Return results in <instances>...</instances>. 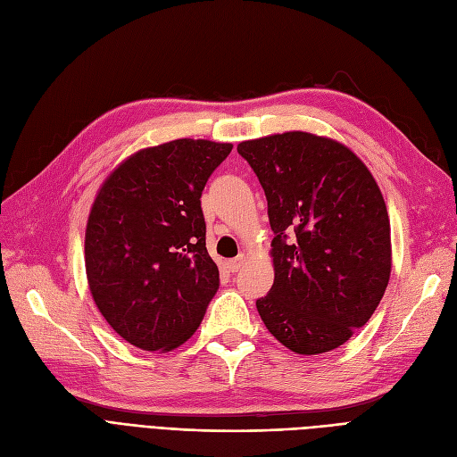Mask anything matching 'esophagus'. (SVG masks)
<instances>
[{
	"mask_svg": "<svg viewBox=\"0 0 457 457\" xmlns=\"http://www.w3.org/2000/svg\"><path fill=\"white\" fill-rule=\"evenodd\" d=\"M227 264H228V270H230V272H238L240 269H244V264H245V255H244V253H240L238 257L232 259V261H228Z\"/></svg>",
	"mask_w": 457,
	"mask_h": 457,
	"instance_id": "obj_1",
	"label": "esophagus"
}]
</instances>
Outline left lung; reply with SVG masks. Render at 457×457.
I'll use <instances>...</instances> for the list:
<instances>
[{
    "label": "left lung",
    "instance_id": "left-lung-1",
    "mask_svg": "<svg viewBox=\"0 0 457 457\" xmlns=\"http://www.w3.org/2000/svg\"><path fill=\"white\" fill-rule=\"evenodd\" d=\"M269 202L274 286L257 301L266 328L295 353L338 348L378 308L391 272L386 202L367 166L308 132L242 141Z\"/></svg>",
    "mask_w": 457,
    "mask_h": 457
}]
</instances>
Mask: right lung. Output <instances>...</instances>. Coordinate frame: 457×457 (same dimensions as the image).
Instances as JSON below:
<instances>
[{
	"instance_id": "1",
	"label": "right lung",
	"mask_w": 457,
	"mask_h": 457,
	"mask_svg": "<svg viewBox=\"0 0 457 457\" xmlns=\"http://www.w3.org/2000/svg\"><path fill=\"white\" fill-rule=\"evenodd\" d=\"M230 144L176 139L124 161L94 200L85 262L94 303L124 340L168 352L219 289L200 196Z\"/></svg>"
}]
</instances>
